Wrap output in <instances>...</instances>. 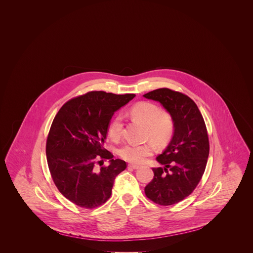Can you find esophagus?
<instances>
[{
  "label": "esophagus",
  "instance_id": "34e87169",
  "mask_svg": "<svg viewBox=\"0 0 253 253\" xmlns=\"http://www.w3.org/2000/svg\"><path fill=\"white\" fill-rule=\"evenodd\" d=\"M128 167H129V168L133 169H136L139 168V166H138V165H135V164H129Z\"/></svg>",
  "mask_w": 253,
  "mask_h": 253
}]
</instances>
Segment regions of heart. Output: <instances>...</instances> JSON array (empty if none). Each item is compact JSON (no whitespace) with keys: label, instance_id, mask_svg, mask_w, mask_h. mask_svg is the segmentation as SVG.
<instances>
[{"label":"heart","instance_id":"heart-1","mask_svg":"<svg viewBox=\"0 0 253 253\" xmlns=\"http://www.w3.org/2000/svg\"><path fill=\"white\" fill-rule=\"evenodd\" d=\"M131 115L146 126V137L152 139L159 146L168 143L174 133V121L167 112H161L157 104L141 101L132 106ZM123 124L121 116H116L109 124L108 132L113 140L121 139ZM156 149V146L149 141L145 144H127L119 151L120 157L131 163L139 164L144 162Z\"/></svg>","mask_w":253,"mask_h":253}]
</instances>
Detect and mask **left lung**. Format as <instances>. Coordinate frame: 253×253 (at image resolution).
<instances>
[{
  "instance_id": "8db88e82",
  "label": "left lung",
  "mask_w": 253,
  "mask_h": 253,
  "mask_svg": "<svg viewBox=\"0 0 253 253\" xmlns=\"http://www.w3.org/2000/svg\"><path fill=\"white\" fill-rule=\"evenodd\" d=\"M144 97L160 102L175 127L168 147L157 157L163 167L153 168L145 194L156 204H176L193 193L204 173L210 153L204 119L193 99L180 92L160 88Z\"/></svg>"
}]
</instances>
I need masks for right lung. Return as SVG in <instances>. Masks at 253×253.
<instances>
[{
  "label": "right lung",
  "mask_w": 253,
  "mask_h": 253,
  "mask_svg": "<svg viewBox=\"0 0 253 253\" xmlns=\"http://www.w3.org/2000/svg\"><path fill=\"white\" fill-rule=\"evenodd\" d=\"M134 96L92 91L68 100L56 115L46 141L47 164L56 187L74 204L94 209L110 198L116 176L127 165L113 159L103 145L113 115ZM106 159L108 167H96Z\"/></svg>",
  "instance_id": "1"
}]
</instances>
